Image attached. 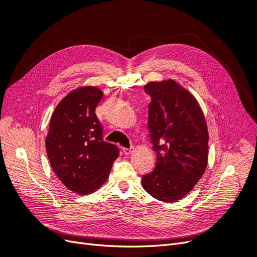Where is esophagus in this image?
<instances>
[{
    "instance_id": "obj_1",
    "label": "esophagus",
    "mask_w": 257,
    "mask_h": 257,
    "mask_svg": "<svg viewBox=\"0 0 257 257\" xmlns=\"http://www.w3.org/2000/svg\"><path fill=\"white\" fill-rule=\"evenodd\" d=\"M134 151V148L131 147V148H123V153L124 154H130Z\"/></svg>"
}]
</instances>
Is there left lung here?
<instances>
[{"mask_svg":"<svg viewBox=\"0 0 257 257\" xmlns=\"http://www.w3.org/2000/svg\"><path fill=\"white\" fill-rule=\"evenodd\" d=\"M148 110L158 162L142 178L143 188L166 203L184 197L204 175L208 162V130L203 111L189 91L174 80L149 82Z\"/></svg>","mask_w":257,"mask_h":257,"instance_id":"obj_1","label":"left lung"}]
</instances>
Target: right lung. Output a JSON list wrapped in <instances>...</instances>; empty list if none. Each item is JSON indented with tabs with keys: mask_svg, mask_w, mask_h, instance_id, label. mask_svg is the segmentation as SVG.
<instances>
[{
	"mask_svg": "<svg viewBox=\"0 0 257 257\" xmlns=\"http://www.w3.org/2000/svg\"><path fill=\"white\" fill-rule=\"evenodd\" d=\"M103 92L95 87L72 91L54 110L46 138L50 165L71 191L87 195L102 185L119 157L115 145L104 142L95 108Z\"/></svg>",
	"mask_w": 257,
	"mask_h": 257,
	"instance_id": "right-lung-1",
	"label": "right lung"
}]
</instances>
